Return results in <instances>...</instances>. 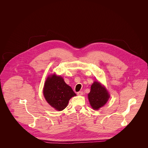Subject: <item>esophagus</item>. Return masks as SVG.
<instances>
[{
    "label": "esophagus",
    "mask_w": 148,
    "mask_h": 148,
    "mask_svg": "<svg viewBox=\"0 0 148 148\" xmlns=\"http://www.w3.org/2000/svg\"><path fill=\"white\" fill-rule=\"evenodd\" d=\"M77 95H83V92H77Z\"/></svg>",
    "instance_id": "34e87169"
}]
</instances>
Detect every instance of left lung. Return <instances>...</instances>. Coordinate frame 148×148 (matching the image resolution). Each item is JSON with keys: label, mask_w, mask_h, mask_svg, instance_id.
Listing matches in <instances>:
<instances>
[{"label": "left lung", "mask_w": 148, "mask_h": 148, "mask_svg": "<svg viewBox=\"0 0 148 148\" xmlns=\"http://www.w3.org/2000/svg\"><path fill=\"white\" fill-rule=\"evenodd\" d=\"M109 98L110 95L105 86L98 81H95L88 94V99L92 108L94 110H98L106 104Z\"/></svg>", "instance_id": "8db88e82"}]
</instances>
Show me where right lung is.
Here are the masks:
<instances>
[{
    "label": "right lung",
    "instance_id": "1",
    "mask_svg": "<svg viewBox=\"0 0 148 148\" xmlns=\"http://www.w3.org/2000/svg\"><path fill=\"white\" fill-rule=\"evenodd\" d=\"M43 94L50 106L58 111L64 109L71 98L76 96L71 86L65 83L63 78L55 74L47 78L43 88Z\"/></svg>",
    "mask_w": 148,
    "mask_h": 148
}]
</instances>
